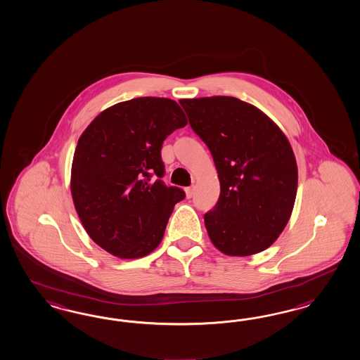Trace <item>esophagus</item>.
Instances as JSON below:
<instances>
[{
	"label": "esophagus",
	"mask_w": 360,
	"mask_h": 360,
	"mask_svg": "<svg viewBox=\"0 0 360 360\" xmlns=\"http://www.w3.org/2000/svg\"><path fill=\"white\" fill-rule=\"evenodd\" d=\"M186 198L190 199L191 196L194 195V187H187L185 188Z\"/></svg>",
	"instance_id": "esophagus-1"
}]
</instances>
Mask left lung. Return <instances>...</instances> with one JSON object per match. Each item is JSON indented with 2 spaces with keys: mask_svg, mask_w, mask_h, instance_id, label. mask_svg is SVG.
<instances>
[{
  "mask_svg": "<svg viewBox=\"0 0 360 360\" xmlns=\"http://www.w3.org/2000/svg\"><path fill=\"white\" fill-rule=\"evenodd\" d=\"M179 103L218 172V203L205 215L211 243L227 256L265 251L278 239L295 207L298 169L290 142L262 109L240 98Z\"/></svg>",
  "mask_w": 360,
  "mask_h": 360,
  "instance_id": "obj_1",
  "label": "left lung"
}]
</instances>
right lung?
Listing matches in <instances>:
<instances>
[{
  "label": "right lung",
  "instance_id": "add662e5",
  "mask_svg": "<svg viewBox=\"0 0 360 360\" xmlns=\"http://www.w3.org/2000/svg\"><path fill=\"white\" fill-rule=\"evenodd\" d=\"M186 124L174 100L136 98L100 112L79 137L71 195L88 236L104 251L140 259L160 245L175 203L185 198L160 179L161 148Z\"/></svg>",
  "mask_w": 360,
  "mask_h": 360
}]
</instances>
